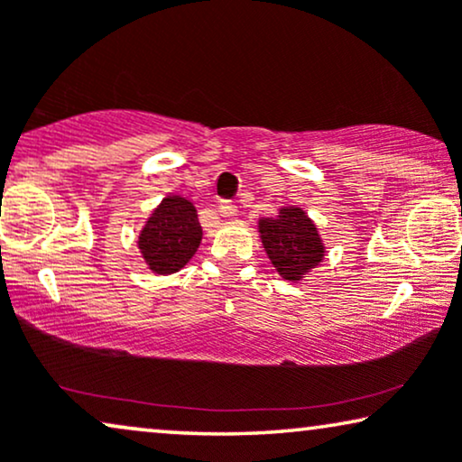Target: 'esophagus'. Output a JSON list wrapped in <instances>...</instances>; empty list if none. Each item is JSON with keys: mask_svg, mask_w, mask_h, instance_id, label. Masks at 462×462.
<instances>
[{"mask_svg": "<svg viewBox=\"0 0 462 462\" xmlns=\"http://www.w3.org/2000/svg\"><path fill=\"white\" fill-rule=\"evenodd\" d=\"M217 210L220 212V217L231 218V217H236V214H237V206L233 204V201H229V199H223V201H218Z\"/></svg>", "mask_w": 462, "mask_h": 462, "instance_id": "34e87169", "label": "esophagus"}]
</instances>
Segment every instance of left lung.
Here are the masks:
<instances>
[{
    "instance_id": "1",
    "label": "left lung",
    "mask_w": 462,
    "mask_h": 462,
    "mask_svg": "<svg viewBox=\"0 0 462 462\" xmlns=\"http://www.w3.org/2000/svg\"><path fill=\"white\" fill-rule=\"evenodd\" d=\"M267 256L283 280L299 282L324 258V244L302 208H282L275 218L258 223Z\"/></svg>"
}]
</instances>
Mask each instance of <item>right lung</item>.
<instances>
[{
    "label": "right lung",
    "instance_id": "add662e5",
    "mask_svg": "<svg viewBox=\"0 0 462 462\" xmlns=\"http://www.w3.org/2000/svg\"><path fill=\"white\" fill-rule=\"evenodd\" d=\"M199 242L201 226L195 206L180 195H168L141 231L138 248L151 271L168 275L191 261Z\"/></svg>",
    "mask_w": 462,
    "mask_h": 462
}]
</instances>
